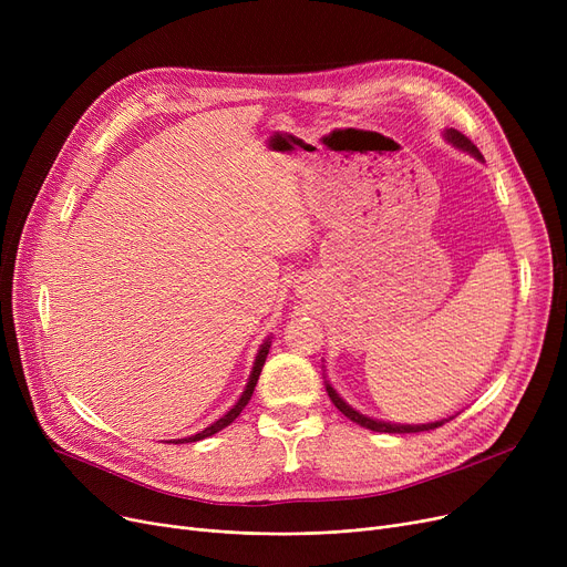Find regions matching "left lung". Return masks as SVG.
I'll list each match as a JSON object with an SVG mask.
<instances>
[{
	"mask_svg": "<svg viewBox=\"0 0 567 567\" xmlns=\"http://www.w3.org/2000/svg\"><path fill=\"white\" fill-rule=\"evenodd\" d=\"M443 137H445V142H449L451 146H455V148H460V152H466V154H471L475 161H481V163H485V158H483V154L478 152V146H475L468 137H464L460 131H455V128H445L443 131ZM326 379V377H323ZM323 385H326V393H329V398H331V402L347 415L349 421H353V423H359L361 427H365V430H372V432H389V434H411V432H427V430H434V427H441L443 423H449V421H453L455 415H451V419H441V421H434V423H423V425H404V423H385V421H379V419H372V415H365V413H361V411H355L349 402H344L342 398H340V393L333 389L331 385V381L326 379L323 381Z\"/></svg>",
	"mask_w": 567,
	"mask_h": 567,
	"instance_id": "1",
	"label": "left lung"
}]
</instances>
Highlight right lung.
Returning a JSON list of instances; mask_svg holds the SVG:
<instances>
[{
	"instance_id": "1",
	"label": "right lung",
	"mask_w": 567,
	"mask_h": 567,
	"mask_svg": "<svg viewBox=\"0 0 567 567\" xmlns=\"http://www.w3.org/2000/svg\"><path fill=\"white\" fill-rule=\"evenodd\" d=\"M268 349H271V338H266V340L261 342V347H259V351H257V355H255V363H252V370H250V377H248L246 389H244L241 398H238V400L234 402V406H231L225 415H220V419H218L216 423H212V425L204 427L202 432H197V434H193V436H186V439H172V441H167V443H195V441H202V439H206V436H212V434H216V432L225 430L229 423H234V421L238 419V413H241V411L246 409V404H248V402H250V398H252V391H255V385H257V379H259L261 368H264V363H266Z\"/></svg>"
}]
</instances>
